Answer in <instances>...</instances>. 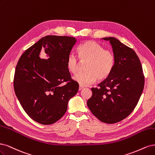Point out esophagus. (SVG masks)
<instances>
[{
	"mask_svg": "<svg viewBox=\"0 0 155 155\" xmlns=\"http://www.w3.org/2000/svg\"><path fill=\"white\" fill-rule=\"evenodd\" d=\"M84 88V87L83 86H79V88H78V90H79V91H81V90H82V89H83Z\"/></svg>",
	"mask_w": 155,
	"mask_h": 155,
	"instance_id": "esophagus-1",
	"label": "esophagus"
}]
</instances>
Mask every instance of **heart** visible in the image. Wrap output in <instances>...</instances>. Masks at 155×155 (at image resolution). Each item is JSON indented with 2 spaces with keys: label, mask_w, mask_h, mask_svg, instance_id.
<instances>
[{
  "label": "heart",
  "mask_w": 155,
  "mask_h": 155,
  "mask_svg": "<svg viewBox=\"0 0 155 155\" xmlns=\"http://www.w3.org/2000/svg\"><path fill=\"white\" fill-rule=\"evenodd\" d=\"M78 56L81 61H87L85 69L87 71L78 73L73 80L81 86H86L93 84L97 78L99 81L107 78L114 66V56L109 49H104L101 44L93 41H87L80 45ZM80 62L72 53L66 59V67L71 73L77 71Z\"/></svg>",
  "instance_id": "b5f03b06"
}]
</instances>
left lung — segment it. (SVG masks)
Wrapping results in <instances>:
<instances>
[{
	"label": "left lung",
	"mask_w": 155,
	"mask_h": 155,
	"mask_svg": "<svg viewBox=\"0 0 155 155\" xmlns=\"http://www.w3.org/2000/svg\"><path fill=\"white\" fill-rule=\"evenodd\" d=\"M114 56V66L109 76L91 88L87 105L101 122L114 124L122 120L135 108L142 93L144 76L136 53L118 39L106 37Z\"/></svg>",
	"instance_id": "left-lung-1"
}]
</instances>
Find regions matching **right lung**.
Wrapping results in <instances>:
<instances>
[{"label": "right lung", "instance_id": "obj_1", "mask_svg": "<svg viewBox=\"0 0 155 155\" xmlns=\"http://www.w3.org/2000/svg\"><path fill=\"white\" fill-rule=\"evenodd\" d=\"M77 42L74 37L48 35L28 48L19 58L14 90L28 115L44 125L52 124L66 112L69 100L79 85L71 79L66 59ZM45 49L48 59L39 55ZM67 81L64 86L61 84Z\"/></svg>", "mask_w": 155, "mask_h": 155}]
</instances>
